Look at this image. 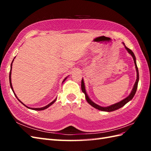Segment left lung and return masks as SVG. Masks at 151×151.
<instances>
[{
  "instance_id": "obj_1",
  "label": "left lung",
  "mask_w": 151,
  "mask_h": 151,
  "mask_svg": "<svg viewBox=\"0 0 151 151\" xmlns=\"http://www.w3.org/2000/svg\"><path fill=\"white\" fill-rule=\"evenodd\" d=\"M122 43L124 45L125 49H126V50L128 51V52H129L130 54V55L132 56L134 62V64H135L136 73H137V78H136V81L135 82V84H134L132 91H131L130 93L129 94V96H128V97H127L125 99H123L122 101L117 102V103L111 104L110 106H99L97 104L95 103V102L93 101H92L90 99V98H89V97L88 96L87 92H86V87H85L84 79H83V78L82 79L81 89H82V92L85 94V98L86 99V101H87V102L91 106H93L96 109H97V110H101V111H107V112H110V111H115L116 110H118V109H119L121 107L124 106L126 104L127 102H129V101L132 100L133 97H134V95H135V94H136V92L137 88V84H138V82H139V72H138V69H137V64H136V56H135V55H134V54L132 50H131L130 49H129V48H127L126 46H125V45L123 42Z\"/></svg>"
}]
</instances>
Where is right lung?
<instances>
[{"instance_id":"1","label":"right lung","mask_w":151,"mask_h":151,"mask_svg":"<svg viewBox=\"0 0 151 151\" xmlns=\"http://www.w3.org/2000/svg\"><path fill=\"white\" fill-rule=\"evenodd\" d=\"M15 58H14V60H13V61H12V63H11V67H10V72H9V84H10V86H11V88H12V91H13V92H14V95H15V96L16 97V98L17 99V100L21 102V103H22V104H23L24 106H26L27 108H28V109H31V110H37V111H40V110H45V109H47V108H49L50 106H51L52 105V104H54V102H56V99H57V98H56L55 99H54V100L53 101H52L50 102V103H49V104H47V106H44V107H42V108H30V107H28V106H27V105H25L23 102H22L20 100H19V99L17 98V95H15V92H14V89H13V86H12V78H11V75H12V63H13V62H14V59H15ZM68 76H67V77H65V78L63 79V82H62V84L63 83L65 82V80L67 78V77H68Z\"/></svg>"}]
</instances>
